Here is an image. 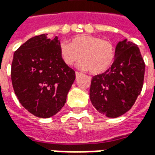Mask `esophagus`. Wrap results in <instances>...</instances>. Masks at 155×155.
Segmentation results:
<instances>
[{
    "label": "esophagus",
    "instance_id": "obj_1",
    "mask_svg": "<svg viewBox=\"0 0 155 155\" xmlns=\"http://www.w3.org/2000/svg\"><path fill=\"white\" fill-rule=\"evenodd\" d=\"M81 74H82V73H81V72H78V71H76V72H75V75H76V78H78L79 76H81Z\"/></svg>",
    "mask_w": 155,
    "mask_h": 155
}]
</instances>
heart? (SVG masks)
Wrapping results in <instances>:
<instances>
[{
    "label": "heart",
    "mask_w": 155,
    "mask_h": 155,
    "mask_svg": "<svg viewBox=\"0 0 155 155\" xmlns=\"http://www.w3.org/2000/svg\"><path fill=\"white\" fill-rule=\"evenodd\" d=\"M60 55L64 64L72 66L82 60L80 66L94 74H102L110 69L115 59V47L110 41L100 36L82 34L71 38V43L62 41Z\"/></svg>",
    "instance_id": "1"
}]
</instances>
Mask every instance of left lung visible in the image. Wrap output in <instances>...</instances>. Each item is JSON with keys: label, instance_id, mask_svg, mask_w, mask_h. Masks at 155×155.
<instances>
[{"label": "left lung", "instance_id": "left-lung-1", "mask_svg": "<svg viewBox=\"0 0 155 155\" xmlns=\"http://www.w3.org/2000/svg\"><path fill=\"white\" fill-rule=\"evenodd\" d=\"M111 67L91 80L90 98L100 113L117 118L132 108L141 93L145 64L140 49L131 41H120Z\"/></svg>", "mask_w": 155, "mask_h": 155}]
</instances>
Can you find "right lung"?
Masks as SVG:
<instances>
[{
	"mask_svg": "<svg viewBox=\"0 0 155 155\" xmlns=\"http://www.w3.org/2000/svg\"><path fill=\"white\" fill-rule=\"evenodd\" d=\"M57 37L47 34L29 39L15 51L12 64L13 89L25 110L39 118L58 113L75 80V72L61 60Z\"/></svg>",
	"mask_w": 155,
	"mask_h": 155,
	"instance_id": "obj_1",
	"label": "right lung"
}]
</instances>
